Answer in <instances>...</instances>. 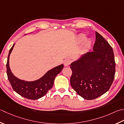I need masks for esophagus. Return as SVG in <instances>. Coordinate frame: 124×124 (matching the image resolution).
Wrapping results in <instances>:
<instances>
[{
	"mask_svg": "<svg viewBox=\"0 0 124 124\" xmlns=\"http://www.w3.org/2000/svg\"><path fill=\"white\" fill-rule=\"evenodd\" d=\"M71 60H65L64 62V66H65V67L69 66V65L70 64H71Z\"/></svg>",
	"mask_w": 124,
	"mask_h": 124,
	"instance_id": "esophagus-1",
	"label": "esophagus"
}]
</instances>
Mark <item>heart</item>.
Instances as JSON below:
<instances>
[{
	"instance_id": "obj_1",
	"label": "heart",
	"mask_w": 124,
	"mask_h": 124,
	"mask_svg": "<svg viewBox=\"0 0 124 124\" xmlns=\"http://www.w3.org/2000/svg\"><path fill=\"white\" fill-rule=\"evenodd\" d=\"M86 39V36L84 34H81L78 36V40L79 42H83V41ZM91 42L90 40H87L85 42V46L86 47H89L91 45Z\"/></svg>"
}]
</instances>
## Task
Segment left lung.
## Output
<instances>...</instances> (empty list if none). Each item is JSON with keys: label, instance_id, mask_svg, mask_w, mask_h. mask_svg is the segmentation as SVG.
Wrapping results in <instances>:
<instances>
[{"label": "left lung", "instance_id": "1", "mask_svg": "<svg viewBox=\"0 0 124 124\" xmlns=\"http://www.w3.org/2000/svg\"><path fill=\"white\" fill-rule=\"evenodd\" d=\"M93 50L82 55L70 67L72 72V88L87 100L96 99L106 93L113 83L116 72L112 48L97 31Z\"/></svg>", "mask_w": 124, "mask_h": 124}]
</instances>
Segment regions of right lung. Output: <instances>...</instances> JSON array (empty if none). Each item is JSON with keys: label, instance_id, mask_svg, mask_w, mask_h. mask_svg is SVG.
Listing matches in <instances>:
<instances>
[{"label": "right lung", "instance_id": "obj_1", "mask_svg": "<svg viewBox=\"0 0 124 124\" xmlns=\"http://www.w3.org/2000/svg\"><path fill=\"white\" fill-rule=\"evenodd\" d=\"M14 45L9 50L6 63L7 77L12 88L17 93L29 99L35 100L42 97L52 88L55 77L63 68V64L58 65L49 70L44 76L36 81L27 82L19 79L12 74L9 66V55Z\"/></svg>", "mask_w": 124, "mask_h": 124}]
</instances>
